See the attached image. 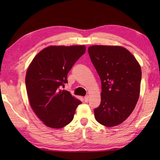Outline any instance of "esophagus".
<instances>
[{"instance_id": "esophagus-1", "label": "esophagus", "mask_w": 160, "mask_h": 160, "mask_svg": "<svg viewBox=\"0 0 160 160\" xmlns=\"http://www.w3.org/2000/svg\"><path fill=\"white\" fill-rule=\"evenodd\" d=\"M89 99H90V97H89L88 95H87L84 97V101H85V102H88L89 101Z\"/></svg>"}]
</instances>
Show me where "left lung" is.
Listing matches in <instances>:
<instances>
[{"mask_svg":"<svg viewBox=\"0 0 160 160\" xmlns=\"http://www.w3.org/2000/svg\"><path fill=\"white\" fill-rule=\"evenodd\" d=\"M88 53L102 83L101 104L94 110V117L103 126H117L137 104L141 68L133 55L122 47L94 45Z\"/></svg>","mask_w":160,"mask_h":160,"instance_id":"8db88e82","label":"left lung"}]
</instances>
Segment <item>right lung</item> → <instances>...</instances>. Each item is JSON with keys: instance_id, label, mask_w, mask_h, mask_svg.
<instances>
[{"instance_id": "obj_1", "label": "right lung", "mask_w": 160, "mask_h": 160, "mask_svg": "<svg viewBox=\"0 0 160 160\" xmlns=\"http://www.w3.org/2000/svg\"><path fill=\"white\" fill-rule=\"evenodd\" d=\"M85 50V46H50L29 65L25 78L29 104L48 127L61 128L68 125L82 103L61 88L68 83V73Z\"/></svg>"}]
</instances>
